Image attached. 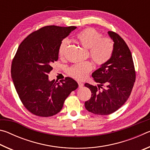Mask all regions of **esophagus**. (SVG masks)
Returning a JSON list of instances; mask_svg holds the SVG:
<instances>
[{
    "mask_svg": "<svg viewBox=\"0 0 150 150\" xmlns=\"http://www.w3.org/2000/svg\"><path fill=\"white\" fill-rule=\"evenodd\" d=\"M78 84H79V88H82L83 87V85H83V83H81V82H79Z\"/></svg>",
    "mask_w": 150,
    "mask_h": 150,
    "instance_id": "obj_1",
    "label": "esophagus"
}]
</instances>
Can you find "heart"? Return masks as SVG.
<instances>
[{"instance_id":"1","label":"heart","mask_w":150,"mask_h":150,"mask_svg":"<svg viewBox=\"0 0 150 150\" xmlns=\"http://www.w3.org/2000/svg\"><path fill=\"white\" fill-rule=\"evenodd\" d=\"M77 39L83 47L89 50V55L95 64L102 66L106 64L112 57L114 52V42L111 38L103 37L101 33L93 28H87L79 33ZM69 44V40H63L61 43L59 54L63 56ZM93 65L89 62H83L71 66L67 73L71 77L78 81L86 78Z\"/></svg>"}]
</instances>
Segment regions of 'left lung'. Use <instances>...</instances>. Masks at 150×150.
I'll list each match as a JSON object with an SVG mask.
<instances>
[{"mask_svg": "<svg viewBox=\"0 0 150 150\" xmlns=\"http://www.w3.org/2000/svg\"><path fill=\"white\" fill-rule=\"evenodd\" d=\"M114 42L112 57L92 74L100 85L85 83L91 91V97L85 103L87 110L98 115L115 112L126 102L136 80V71L130 50L124 40L116 33L108 31ZM105 86V88L102 87Z\"/></svg>", "mask_w": 150, "mask_h": 150, "instance_id": "left-lung-1", "label": "left lung"}]
</instances>
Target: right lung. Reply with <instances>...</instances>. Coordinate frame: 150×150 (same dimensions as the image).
Returning <instances> with one entry per match:
<instances>
[{"mask_svg":"<svg viewBox=\"0 0 150 150\" xmlns=\"http://www.w3.org/2000/svg\"><path fill=\"white\" fill-rule=\"evenodd\" d=\"M76 28L44 26L30 34L18 48L12 63V79L20 100L33 115H56L78 87L72 78L65 77L58 83L48 79L53 63L58 59L61 43Z\"/></svg>","mask_w":150,"mask_h":150,"instance_id":"1","label":"right lung"}]
</instances>
